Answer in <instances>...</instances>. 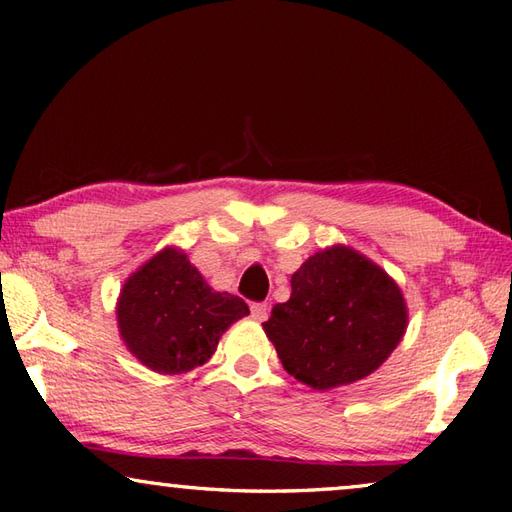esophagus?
<instances>
[{
    "instance_id": "esophagus-1",
    "label": "esophagus",
    "mask_w": 512,
    "mask_h": 512,
    "mask_svg": "<svg viewBox=\"0 0 512 512\" xmlns=\"http://www.w3.org/2000/svg\"><path fill=\"white\" fill-rule=\"evenodd\" d=\"M250 315H253V320L264 322L268 318V306L266 304H253V306H250Z\"/></svg>"
}]
</instances>
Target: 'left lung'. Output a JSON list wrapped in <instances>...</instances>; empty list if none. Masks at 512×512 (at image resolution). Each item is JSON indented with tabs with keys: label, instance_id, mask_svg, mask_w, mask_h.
I'll list each match as a JSON object with an SVG mask.
<instances>
[{
	"label": "left lung",
	"instance_id": "1",
	"mask_svg": "<svg viewBox=\"0 0 512 512\" xmlns=\"http://www.w3.org/2000/svg\"><path fill=\"white\" fill-rule=\"evenodd\" d=\"M401 286L360 250L333 244L291 277V297L262 327L295 380L318 392L367 378L407 331Z\"/></svg>",
	"mask_w": 512,
	"mask_h": 512
}]
</instances>
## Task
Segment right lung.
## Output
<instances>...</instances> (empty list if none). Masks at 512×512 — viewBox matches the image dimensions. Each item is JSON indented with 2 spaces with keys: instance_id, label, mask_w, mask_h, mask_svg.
Returning a JSON list of instances; mask_svg holds the SVG:
<instances>
[{
  "instance_id": "add662e5",
  "label": "right lung",
  "mask_w": 512,
  "mask_h": 512,
  "mask_svg": "<svg viewBox=\"0 0 512 512\" xmlns=\"http://www.w3.org/2000/svg\"><path fill=\"white\" fill-rule=\"evenodd\" d=\"M248 304L212 288L188 253L165 246L127 277L116 300L118 333L143 367L163 376L206 365Z\"/></svg>"
}]
</instances>
